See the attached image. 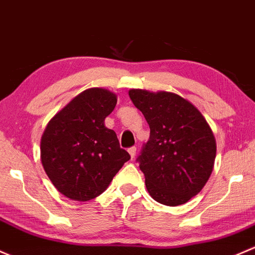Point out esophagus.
Here are the masks:
<instances>
[{
  "label": "esophagus",
  "mask_w": 255,
  "mask_h": 255,
  "mask_svg": "<svg viewBox=\"0 0 255 255\" xmlns=\"http://www.w3.org/2000/svg\"><path fill=\"white\" fill-rule=\"evenodd\" d=\"M128 153H130V156H131V158H133V157L136 156V147L135 146H132V147H130V148L128 149Z\"/></svg>",
  "instance_id": "1"
}]
</instances>
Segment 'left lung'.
<instances>
[{"label": "left lung", "mask_w": 255, "mask_h": 255, "mask_svg": "<svg viewBox=\"0 0 255 255\" xmlns=\"http://www.w3.org/2000/svg\"><path fill=\"white\" fill-rule=\"evenodd\" d=\"M149 125V138L136 162L149 195L178 206L200 193L214 168L216 141L200 112L180 96L143 89L128 91Z\"/></svg>", "instance_id": "1"}]
</instances>
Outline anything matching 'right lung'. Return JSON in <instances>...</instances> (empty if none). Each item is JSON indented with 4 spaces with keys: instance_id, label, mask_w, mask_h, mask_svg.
Here are the masks:
<instances>
[{
    "instance_id": "add662e5",
    "label": "right lung",
    "mask_w": 255,
    "mask_h": 255,
    "mask_svg": "<svg viewBox=\"0 0 255 255\" xmlns=\"http://www.w3.org/2000/svg\"><path fill=\"white\" fill-rule=\"evenodd\" d=\"M117 96L91 88L72 99L49 122L41 136V163L55 188L66 198L88 201L101 195L130 159L104 119Z\"/></svg>"
}]
</instances>
